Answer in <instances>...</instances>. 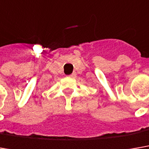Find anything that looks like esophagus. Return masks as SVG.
<instances>
[{"label": "esophagus", "mask_w": 149, "mask_h": 149, "mask_svg": "<svg viewBox=\"0 0 149 149\" xmlns=\"http://www.w3.org/2000/svg\"><path fill=\"white\" fill-rule=\"evenodd\" d=\"M75 76H76V73H75V72H73L72 74L69 75V77H74Z\"/></svg>", "instance_id": "1"}]
</instances>
